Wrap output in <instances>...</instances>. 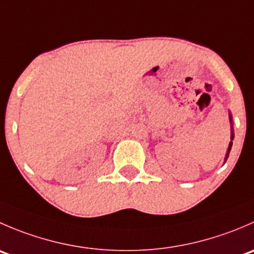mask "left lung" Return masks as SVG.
Instances as JSON below:
<instances>
[{"label":"left lung","mask_w":254,"mask_h":254,"mask_svg":"<svg viewBox=\"0 0 254 254\" xmlns=\"http://www.w3.org/2000/svg\"><path fill=\"white\" fill-rule=\"evenodd\" d=\"M230 120H231V115H230ZM231 140H234V132H232V134H231ZM231 146H232V141L230 142V145H229V150H227L226 160H227V157H229V153H230V150H231Z\"/></svg>","instance_id":"obj_1"}]
</instances>
